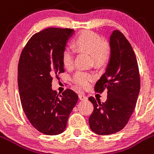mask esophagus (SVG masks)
Instances as JSON below:
<instances>
[{"label":"esophagus","mask_w":154,"mask_h":154,"mask_svg":"<svg viewBox=\"0 0 154 154\" xmlns=\"http://www.w3.org/2000/svg\"><path fill=\"white\" fill-rule=\"evenodd\" d=\"M79 99H80V100H86L87 97L85 96L84 94H79Z\"/></svg>","instance_id":"1"}]
</instances>
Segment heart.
Here are the masks:
<instances>
[{
	"instance_id": "1",
	"label": "heart",
	"mask_w": 154,
	"mask_h": 154,
	"mask_svg": "<svg viewBox=\"0 0 154 154\" xmlns=\"http://www.w3.org/2000/svg\"><path fill=\"white\" fill-rule=\"evenodd\" d=\"M76 49L80 52H86L91 55L94 63L97 66L106 64L111 56V48L104 42L102 37L91 31H83L74 40ZM62 63L67 69H72L74 66V53L72 48H66L62 52ZM96 76L86 71H77L72 77V82L78 88L86 89L90 87Z\"/></svg>"
}]
</instances>
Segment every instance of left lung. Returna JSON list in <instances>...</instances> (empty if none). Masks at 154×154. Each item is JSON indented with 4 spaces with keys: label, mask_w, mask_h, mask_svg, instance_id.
Instances as JSON below:
<instances>
[{
    "label": "left lung",
    "mask_w": 154,
    "mask_h": 154,
    "mask_svg": "<svg viewBox=\"0 0 154 154\" xmlns=\"http://www.w3.org/2000/svg\"><path fill=\"white\" fill-rule=\"evenodd\" d=\"M111 57L106 72L96 82L94 89H107V100H88L94 106L88 122L93 132L109 135L126 125L137 104L140 90V77L135 53L122 32L114 30L110 37Z\"/></svg>",
    "instance_id": "left-lung-1"
}]
</instances>
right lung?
I'll use <instances>...</instances> for the list:
<instances>
[{"mask_svg": "<svg viewBox=\"0 0 154 154\" xmlns=\"http://www.w3.org/2000/svg\"><path fill=\"white\" fill-rule=\"evenodd\" d=\"M73 33L72 29L40 31L29 39L19 60L17 82L23 110L32 125L46 135L64 131L78 101L72 89L60 94L51 88L52 76L65 71L62 52Z\"/></svg>", "mask_w": 154, "mask_h": 154, "instance_id": "obj_1", "label": "right lung"}]
</instances>
